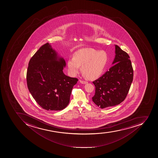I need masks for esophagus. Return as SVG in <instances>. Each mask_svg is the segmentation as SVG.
<instances>
[{
    "label": "esophagus",
    "instance_id": "34e87169",
    "mask_svg": "<svg viewBox=\"0 0 158 158\" xmlns=\"http://www.w3.org/2000/svg\"><path fill=\"white\" fill-rule=\"evenodd\" d=\"M79 81L81 83L84 84H87L88 83L87 81H84V80H80Z\"/></svg>",
    "mask_w": 158,
    "mask_h": 158
}]
</instances>
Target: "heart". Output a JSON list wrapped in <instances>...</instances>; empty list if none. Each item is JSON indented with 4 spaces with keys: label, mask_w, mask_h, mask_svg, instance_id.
Instances as JSON below:
<instances>
[{
    "label": "heart",
    "mask_w": 158,
    "mask_h": 158,
    "mask_svg": "<svg viewBox=\"0 0 158 158\" xmlns=\"http://www.w3.org/2000/svg\"><path fill=\"white\" fill-rule=\"evenodd\" d=\"M108 62V55L105 51H98L91 48L80 50L75 53L74 57L68 60V71L75 76L82 70L90 79L96 78L102 74Z\"/></svg>",
    "instance_id": "obj_1"
}]
</instances>
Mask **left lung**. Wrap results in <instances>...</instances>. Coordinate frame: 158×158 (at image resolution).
Here are the masks:
<instances>
[{
  "mask_svg": "<svg viewBox=\"0 0 158 158\" xmlns=\"http://www.w3.org/2000/svg\"><path fill=\"white\" fill-rule=\"evenodd\" d=\"M114 64L104 74L93 83L95 93L92 101L101 109L120 104L125 99L133 80V69L130 56L115 45Z\"/></svg>",
  "mask_w": 158,
  "mask_h": 158,
  "instance_id": "1",
  "label": "left lung"
}]
</instances>
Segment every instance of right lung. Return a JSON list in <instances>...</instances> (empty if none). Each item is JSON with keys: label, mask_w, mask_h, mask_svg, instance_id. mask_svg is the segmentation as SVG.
Returning a JSON list of instances; mask_svg holds the SVG:
<instances>
[{"label": "right lung", "mask_w": 158, "mask_h": 158, "mask_svg": "<svg viewBox=\"0 0 158 158\" xmlns=\"http://www.w3.org/2000/svg\"><path fill=\"white\" fill-rule=\"evenodd\" d=\"M65 61L59 57L49 43L42 45L29 62L26 80L36 102L48 111L67 106L73 86L78 80L64 74Z\"/></svg>", "instance_id": "1"}]
</instances>
